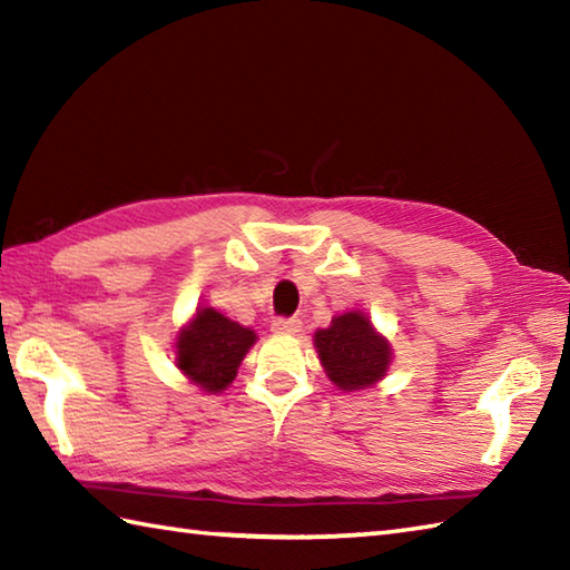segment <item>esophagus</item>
Wrapping results in <instances>:
<instances>
[{"label":"esophagus","mask_w":570,"mask_h":570,"mask_svg":"<svg viewBox=\"0 0 570 570\" xmlns=\"http://www.w3.org/2000/svg\"><path fill=\"white\" fill-rule=\"evenodd\" d=\"M272 331L274 333H284V335H292L301 331V321L298 318H274L272 321Z\"/></svg>","instance_id":"1"}]
</instances>
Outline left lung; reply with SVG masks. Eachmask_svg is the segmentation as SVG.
Instances as JSON below:
<instances>
[{
  "label": "left lung",
  "mask_w": 570,
  "mask_h": 570,
  "mask_svg": "<svg viewBox=\"0 0 570 570\" xmlns=\"http://www.w3.org/2000/svg\"><path fill=\"white\" fill-rule=\"evenodd\" d=\"M313 343L331 382L345 392L365 390L382 380L392 362L390 345L357 311L333 318L331 328L313 335Z\"/></svg>",
  "instance_id": "obj_1"
}]
</instances>
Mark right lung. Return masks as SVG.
<instances>
[{
	"mask_svg": "<svg viewBox=\"0 0 570 570\" xmlns=\"http://www.w3.org/2000/svg\"><path fill=\"white\" fill-rule=\"evenodd\" d=\"M254 341V331L242 328L213 308H203L178 335L176 365L205 392H223L235 380L239 362Z\"/></svg>",
	"mask_w": 570,
	"mask_h": 570,
	"instance_id": "add662e5",
	"label": "right lung"
}]
</instances>
